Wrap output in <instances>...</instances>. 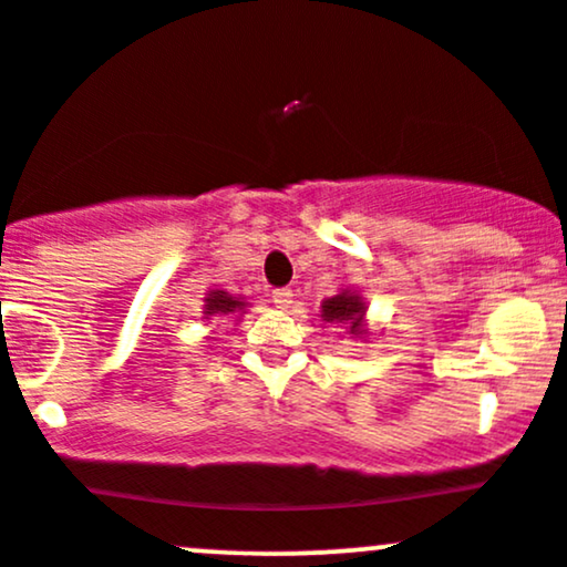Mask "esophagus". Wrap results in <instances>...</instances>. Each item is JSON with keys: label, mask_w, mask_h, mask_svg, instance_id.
<instances>
[{"label": "esophagus", "mask_w": 567, "mask_h": 567, "mask_svg": "<svg viewBox=\"0 0 567 567\" xmlns=\"http://www.w3.org/2000/svg\"><path fill=\"white\" fill-rule=\"evenodd\" d=\"M271 301L277 303V309H290L292 290L290 288H277L275 292H271Z\"/></svg>", "instance_id": "1"}]
</instances>
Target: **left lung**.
Instances as JSON below:
<instances>
[{
    "instance_id": "8db88e82",
    "label": "left lung",
    "mask_w": 567,
    "mask_h": 567,
    "mask_svg": "<svg viewBox=\"0 0 567 567\" xmlns=\"http://www.w3.org/2000/svg\"><path fill=\"white\" fill-rule=\"evenodd\" d=\"M365 301H362L360 292L354 290H341L333 298H324L322 301V320L333 324H347L351 336L362 338L365 336Z\"/></svg>"
}]
</instances>
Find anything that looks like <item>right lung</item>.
<instances>
[{
    "instance_id": "obj_1",
    "label": "right lung",
    "mask_w": 567,
    "mask_h": 567,
    "mask_svg": "<svg viewBox=\"0 0 567 567\" xmlns=\"http://www.w3.org/2000/svg\"><path fill=\"white\" fill-rule=\"evenodd\" d=\"M245 301L243 298H234L229 296L226 290H210L205 296V320H210V317H224V315H243L245 311Z\"/></svg>"
}]
</instances>
